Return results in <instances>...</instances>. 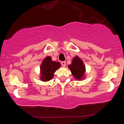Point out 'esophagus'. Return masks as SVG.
I'll list each match as a JSON object with an SVG mask.
<instances>
[{
	"label": "esophagus",
	"instance_id": "obj_1",
	"mask_svg": "<svg viewBox=\"0 0 124 124\" xmlns=\"http://www.w3.org/2000/svg\"><path fill=\"white\" fill-rule=\"evenodd\" d=\"M61 65L63 66H66V62H65V61H62V62H61Z\"/></svg>",
	"mask_w": 124,
	"mask_h": 124
}]
</instances>
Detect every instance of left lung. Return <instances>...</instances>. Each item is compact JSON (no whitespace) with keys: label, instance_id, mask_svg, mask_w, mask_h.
I'll list each match as a JSON object with an SVG mask.
<instances>
[{"label":"left lung","instance_id":"8db88e82","mask_svg":"<svg viewBox=\"0 0 124 124\" xmlns=\"http://www.w3.org/2000/svg\"><path fill=\"white\" fill-rule=\"evenodd\" d=\"M72 74L75 79L81 81L85 78L86 68L84 62L79 56H75L72 61L71 64L68 65Z\"/></svg>","mask_w":124,"mask_h":124}]
</instances>
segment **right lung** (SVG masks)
I'll use <instances>...</instances> for the list:
<instances>
[{"mask_svg": "<svg viewBox=\"0 0 124 124\" xmlns=\"http://www.w3.org/2000/svg\"><path fill=\"white\" fill-rule=\"evenodd\" d=\"M60 67L61 63L59 62L53 61L51 56H46L40 66V79L43 82L50 81L54 77L56 70Z\"/></svg>", "mask_w": 124, "mask_h": 124, "instance_id": "obj_1", "label": "right lung"}]
</instances>
